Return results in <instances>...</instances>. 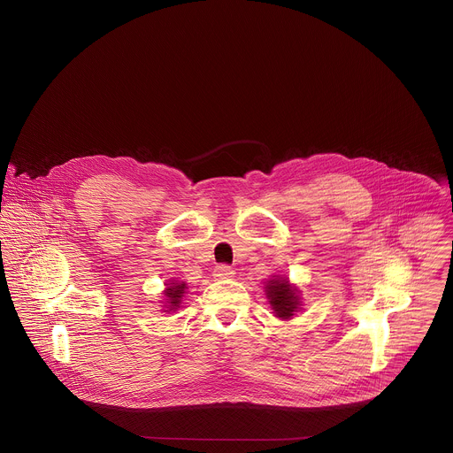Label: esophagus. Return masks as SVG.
Instances as JSON below:
<instances>
[{
    "instance_id": "obj_1",
    "label": "esophagus",
    "mask_w": 453,
    "mask_h": 453,
    "mask_svg": "<svg viewBox=\"0 0 453 453\" xmlns=\"http://www.w3.org/2000/svg\"><path fill=\"white\" fill-rule=\"evenodd\" d=\"M213 276L217 280H229L234 276V270L231 266H226V265H220V266H215L213 270Z\"/></svg>"
}]
</instances>
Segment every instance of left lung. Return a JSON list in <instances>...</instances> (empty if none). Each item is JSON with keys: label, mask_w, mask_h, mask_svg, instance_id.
Here are the masks:
<instances>
[{"label": "left lung", "mask_w": 453, "mask_h": 453, "mask_svg": "<svg viewBox=\"0 0 453 453\" xmlns=\"http://www.w3.org/2000/svg\"><path fill=\"white\" fill-rule=\"evenodd\" d=\"M265 292L274 317L280 320H290L297 311H301V290L290 283L287 276L273 274L266 281Z\"/></svg>", "instance_id": "obj_1"}]
</instances>
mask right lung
Listing matches in <instances>:
<instances>
[{
	"label": "right lung",
	"instance_id": "1",
	"mask_svg": "<svg viewBox=\"0 0 453 453\" xmlns=\"http://www.w3.org/2000/svg\"><path fill=\"white\" fill-rule=\"evenodd\" d=\"M166 288L163 290V296L166 297L165 299V311L170 313V311H177L181 306V299L183 296L187 294V283L185 281H179V280H168L166 283Z\"/></svg>",
	"mask_w": 453,
	"mask_h": 453
}]
</instances>
